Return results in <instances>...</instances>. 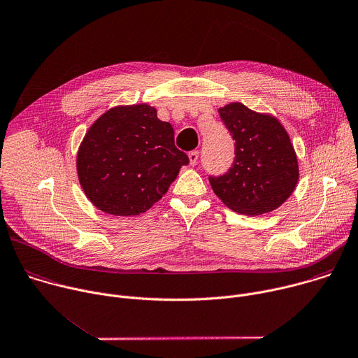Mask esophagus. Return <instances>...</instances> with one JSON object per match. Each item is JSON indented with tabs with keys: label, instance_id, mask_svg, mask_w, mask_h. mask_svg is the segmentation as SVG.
I'll return each mask as SVG.
<instances>
[{
	"label": "esophagus",
	"instance_id": "obj_1",
	"mask_svg": "<svg viewBox=\"0 0 358 358\" xmlns=\"http://www.w3.org/2000/svg\"><path fill=\"white\" fill-rule=\"evenodd\" d=\"M198 156H199V153H198L196 150L189 152L188 159H189V164H191V166H195V164H196V162H198Z\"/></svg>",
	"mask_w": 358,
	"mask_h": 358
}]
</instances>
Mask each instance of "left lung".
Masks as SVG:
<instances>
[{
	"instance_id": "8db88e82",
	"label": "left lung",
	"mask_w": 358,
	"mask_h": 358,
	"mask_svg": "<svg viewBox=\"0 0 358 358\" xmlns=\"http://www.w3.org/2000/svg\"><path fill=\"white\" fill-rule=\"evenodd\" d=\"M236 141L229 173L209 177L213 192L231 210L249 216L280 208L294 192L299 166L288 132L278 119L242 102L217 109Z\"/></svg>"
}]
</instances>
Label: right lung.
Returning a JSON list of instances; mask_svg holds the SVG:
<instances>
[{
    "mask_svg": "<svg viewBox=\"0 0 358 358\" xmlns=\"http://www.w3.org/2000/svg\"><path fill=\"white\" fill-rule=\"evenodd\" d=\"M187 164V155L174 145L173 127L148 103L105 110L88 128L76 160L85 196L115 216L150 209Z\"/></svg>",
    "mask_w": 358,
    "mask_h": 358,
    "instance_id": "1",
    "label": "right lung"
}]
</instances>
